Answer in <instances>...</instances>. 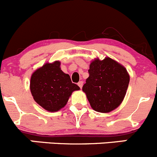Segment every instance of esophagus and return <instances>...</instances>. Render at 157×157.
Returning <instances> with one entry per match:
<instances>
[{
    "mask_svg": "<svg viewBox=\"0 0 157 157\" xmlns=\"http://www.w3.org/2000/svg\"><path fill=\"white\" fill-rule=\"evenodd\" d=\"M78 85L79 86V88H82V85H83V82H82V81H80V82H78Z\"/></svg>",
    "mask_w": 157,
    "mask_h": 157,
    "instance_id": "obj_1",
    "label": "esophagus"
}]
</instances>
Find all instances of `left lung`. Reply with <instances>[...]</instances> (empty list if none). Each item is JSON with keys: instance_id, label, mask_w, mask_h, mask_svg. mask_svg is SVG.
Returning a JSON list of instances; mask_svg holds the SVG:
<instances>
[{"instance_id": "8db88e82", "label": "left lung", "mask_w": 157, "mask_h": 157, "mask_svg": "<svg viewBox=\"0 0 157 157\" xmlns=\"http://www.w3.org/2000/svg\"><path fill=\"white\" fill-rule=\"evenodd\" d=\"M89 77L82 87L91 108L101 113H109L120 106L130 82L126 68L110 57L91 62Z\"/></svg>"}]
</instances>
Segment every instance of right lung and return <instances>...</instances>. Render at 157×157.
Instances as JSON below:
<instances>
[{
    "label": "right lung",
    "mask_w": 157,
    "mask_h": 157,
    "mask_svg": "<svg viewBox=\"0 0 157 157\" xmlns=\"http://www.w3.org/2000/svg\"><path fill=\"white\" fill-rule=\"evenodd\" d=\"M61 63H46L33 72L29 88L34 101L49 112L64 108L72 92L80 88L72 83L69 74L60 68Z\"/></svg>",
    "instance_id": "add662e5"
}]
</instances>
